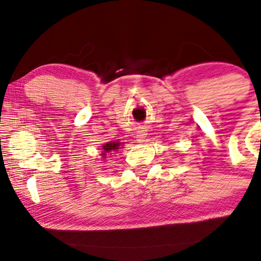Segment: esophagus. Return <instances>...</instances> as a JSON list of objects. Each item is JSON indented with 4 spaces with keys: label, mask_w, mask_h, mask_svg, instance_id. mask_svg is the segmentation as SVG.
<instances>
[{
    "label": "esophagus",
    "mask_w": 261,
    "mask_h": 261,
    "mask_svg": "<svg viewBox=\"0 0 261 261\" xmlns=\"http://www.w3.org/2000/svg\"><path fill=\"white\" fill-rule=\"evenodd\" d=\"M145 135H146V134H145L144 132H140V133H138L137 134V141H139V143H143V141L145 140V138H146Z\"/></svg>",
    "instance_id": "34e87169"
}]
</instances>
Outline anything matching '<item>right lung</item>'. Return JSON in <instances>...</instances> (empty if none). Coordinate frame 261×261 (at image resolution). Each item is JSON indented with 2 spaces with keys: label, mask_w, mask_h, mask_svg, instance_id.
I'll use <instances>...</instances> for the list:
<instances>
[{
  "label": "right lung",
  "mask_w": 261,
  "mask_h": 261,
  "mask_svg": "<svg viewBox=\"0 0 261 261\" xmlns=\"http://www.w3.org/2000/svg\"><path fill=\"white\" fill-rule=\"evenodd\" d=\"M120 145H121V143H118V141H110V143L104 144L103 147H101V150H103V151H101V152H103L101 154H107L111 151L118 150V148H120Z\"/></svg>",
  "instance_id": "add662e5"
}]
</instances>
